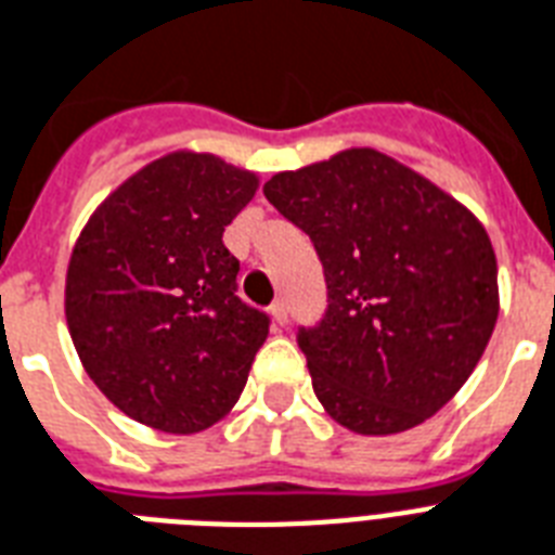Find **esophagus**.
<instances>
[{
    "instance_id": "1",
    "label": "esophagus",
    "mask_w": 555,
    "mask_h": 555,
    "mask_svg": "<svg viewBox=\"0 0 555 555\" xmlns=\"http://www.w3.org/2000/svg\"><path fill=\"white\" fill-rule=\"evenodd\" d=\"M270 320H273V325H287V308L282 302H273L270 305Z\"/></svg>"
}]
</instances>
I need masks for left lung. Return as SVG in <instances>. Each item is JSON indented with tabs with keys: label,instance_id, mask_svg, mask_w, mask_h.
Here are the masks:
<instances>
[{
	"label": "left lung",
	"instance_id": "1",
	"mask_svg": "<svg viewBox=\"0 0 555 555\" xmlns=\"http://www.w3.org/2000/svg\"><path fill=\"white\" fill-rule=\"evenodd\" d=\"M311 235L328 311L299 331L322 409L357 435H397L457 395L499 320L483 224L400 160L354 146L264 184Z\"/></svg>",
	"mask_w": 555,
	"mask_h": 555
}]
</instances>
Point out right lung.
Segmentation results:
<instances>
[{"mask_svg": "<svg viewBox=\"0 0 555 555\" xmlns=\"http://www.w3.org/2000/svg\"><path fill=\"white\" fill-rule=\"evenodd\" d=\"M259 176L178 150L117 186L82 227L65 322L94 386L132 421L172 435L218 423L242 397L270 320L235 296L224 227Z\"/></svg>", "mask_w": 555, "mask_h": 555, "instance_id": "1", "label": "right lung"}]
</instances>
